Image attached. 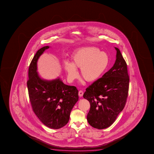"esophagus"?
Listing matches in <instances>:
<instances>
[{
    "instance_id": "34e87169",
    "label": "esophagus",
    "mask_w": 154,
    "mask_h": 154,
    "mask_svg": "<svg viewBox=\"0 0 154 154\" xmlns=\"http://www.w3.org/2000/svg\"><path fill=\"white\" fill-rule=\"evenodd\" d=\"M83 95H84V92L82 91H79V97H82L83 96Z\"/></svg>"
}]
</instances>
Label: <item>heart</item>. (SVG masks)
<instances>
[{"label":"heart","mask_w":154,"mask_h":154,"mask_svg":"<svg viewBox=\"0 0 154 154\" xmlns=\"http://www.w3.org/2000/svg\"><path fill=\"white\" fill-rule=\"evenodd\" d=\"M109 63L106 53L95 47H82L76 50L72 56V63L65 62V69L70 80L78 76L76 68H80L81 75L86 81L93 82L104 74Z\"/></svg>","instance_id":"1"}]
</instances>
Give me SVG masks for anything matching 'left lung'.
I'll return each mask as SVG.
<instances>
[{
    "instance_id": "8db88e82",
    "label": "left lung",
    "mask_w": 154,
    "mask_h": 154,
    "mask_svg": "<svg viewBox=\"0 0 154 154\" xmlns=\"http://www.w3.org/2000/svg\"><path fill=\"white\" fill-rule=\"evenodd\" d=\"M112 67L102 78L86 89L84 98L88 100L91 108L88 122L98 129L108 128L115 122L125 106L129 91V77L127 65L119 48Z\"/></svg>"
}]
</instances>
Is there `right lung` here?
I'll list each match as a JSON object with an SVG mask.
<instances>
[{"label":"right lung","mask_w":154,"mask_h":154,"mask_svg":"<svg viewBox=\"0 0 154 154\" xmlns=\"http://www.w3.org/2000/svg\"><path fill=\"white\" fill-rule=\"evenodd\" d=\"M46 46L37 51L29 69L27 82L29 98L33 111L43 124L54 129L62 128L68 122L71 110L78 101V90L68 86L60 78L52 80L42 79L37 72V61Z\"/></svg>","instance_id":"1"}]
</instances>
